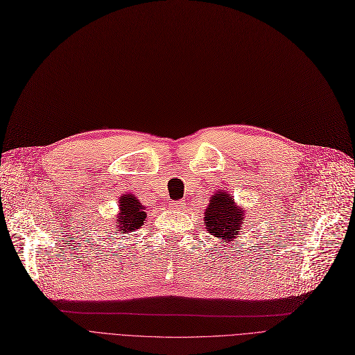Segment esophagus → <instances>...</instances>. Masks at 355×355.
<instances>
[{"label": "esophagus", "instance_id": "esophagus-1", "mask_svg": "<svg viewBox=\"0 0 355 355\" xmlns=\"http://www.w3.org/2000/svg\"><path fill=\"white\" fill-rule=\"evenodd\" d=\"M170 207H171L173 210H184V209H185V201H184V200L173 201V202H170Z\"/></svg>", "mask_w": 355, "mask_h": 355}]
</instances>
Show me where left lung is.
<instances>
[{"instance_id":"obj_1","label":"left lung","mask_w":355,"mask_h":355,"mask_svg":"<svg viewBox=\"0 0 355 355\" xmlns=\"http://www.w3.org/2000/svg\"><path fill=\"white\" fill-rule=\"evenodd\" d=\"M243 218L245 211L236 206L234 198L226 191H218L210 198V204L204 213V225L214 237L232 241L239 237Z\"/></svg>"}]
</instances>
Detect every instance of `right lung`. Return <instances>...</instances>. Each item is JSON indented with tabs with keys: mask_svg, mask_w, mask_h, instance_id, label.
I'll return each instance as SVG.
<instances>
[{
	"mask_svg": "<svg viewBox=\"0 0 355 355\" xmlns=\"http://www.w3.org/2000/svg\"><path fill=\"white\" fill-rule=\"evenodd\" d=\"M145 207L134 194H123L119 198V213L116 216V233H130L144 226Z\"/></svg>",
	"mask_w": 355,
	"mask_h": 355,
	"instance_id": "1",
	"label": "right lung"
}]
</instances>
